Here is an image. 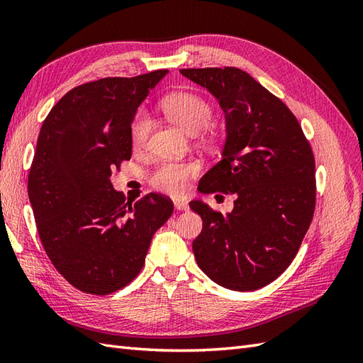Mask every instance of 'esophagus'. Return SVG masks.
<instances>
[{"label":"esophagus","instance_id":"34e87169","mask_svg":"<svg viewBox=\"0 0 363 363\" xmlns=\"http://www.w3.org/2000/svg\"><path fill=\"white\" fill-rule=\"evenodd\" d=\"M174 209L176 211H187L189 203L184 201V199H174Z\"/></svg>","mask_w":363,"mask_h":363}]
</instances>
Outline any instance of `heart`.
Returning <instances> with one entry per match:
<instances>
[{"instance_id": "heart-1", "label": "heart", "mask_w": 363, "mask_h": 363, "mask_svg": "<svg viewBox=\"0 0 363 363\" xmlns=\"http://www.w3.org/2000/svg\"><path fill=\"white\" fill-rule=\"evenodd\" d=\"M162 109L167 117L189 134H198L211 125L212 106L203 96L191 91H176L162 99ZM151 130L150 115L140 111L130 123V142L140 150L146 145ZM199 167L195 162H160L148 176L151 187L169 195H181L189 187V181L196 176Z\"/></svg>"}]
</instances>
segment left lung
<instances>
[{"label":"left lung","instance_id":"1","mask_svg":"<svg viewBox=\"0 0 363 363\" xmlns=\"http://www.w3.org/2000/svg\"><path fill=\"white\" fill-rule=\"evenodd\" d=\"M181 73L218 99L226 118L223 159L207 172L203 194L235 195L226 215L203 201L194 240L198 267L221 287L251 291L279 277L295 259L315 211V159L303 129L279 98L235 67Z\"/></svg>","mask_w":363,"mask_h":363}]
</instances>
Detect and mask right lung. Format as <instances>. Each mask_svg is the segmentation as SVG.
<instances>
[{"label": "right lung", "instance_id": "right-lung-1", "mask_svg": "<svg viewBox=\"0 0 363 363\" xmlns=\"http://www.w3.org/2000/svg\"><path fill=\"white\" fill-rule=\"evenodd\" d=\"M167 73L81 84L43 121L28 195L45 252L81 291L109 295L135 279L154 233L173 213L167 196L133 204L111 182L130 159L137 107Z\"/></svg>", "mask_w": 363, "mask_h": 363}]
</instances>
